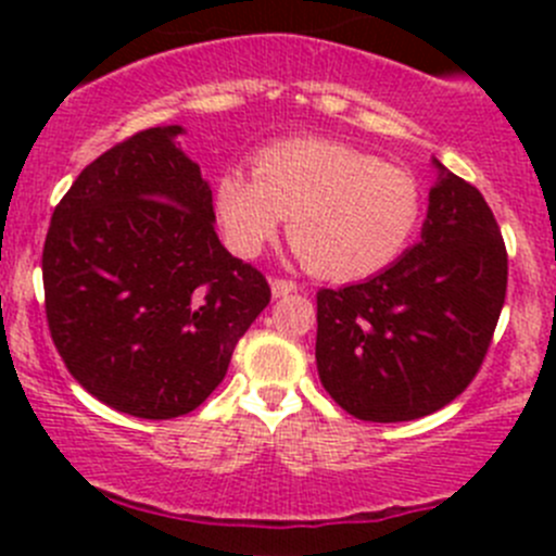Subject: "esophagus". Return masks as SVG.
I'll return each instance as SVG.
<instances>
[{"mask_svg":"<svg viewBox=\"0 0 556 556\" xmlns=\"http://www.w3.org/2000/svg\"><path fill=\"white\" fill-rule=\"evenodd\" d=\"M299 290V285L290 282V279H271V293L274 299H282V295H290Z\"/></svg>","mask_w":556,"mask_h":556,"instance_id":"34e87169","label":"esophagus"}]
</instances>
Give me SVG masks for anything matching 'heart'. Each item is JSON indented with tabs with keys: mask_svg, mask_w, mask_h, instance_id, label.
Masks as SVG:
<instances>
[{
	"mask_svg": "<svg viewBox=\"0 0 556 556\" xmlns=\"http://www.w3.org/2000/svg\"><path fill=\"white\" fill-rule=\"evenodd\" d=\"M212 210L228 250L257 257L290 217V239L314 274L363 279L403 255L422 215L417 179L330 139H288L255 155V174L226 169Z\"/></svg>",
	"mask_w": 556,
	"mask_h": 556,
	"instance_id": "1",
	"label": "heart"
}]
</instances>
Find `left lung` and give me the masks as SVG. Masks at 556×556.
Returning a JSON list of instances; mask_svg holds the SVG:
<instances>
[{"label": "left lung", "instance_id": "left-lung-1", "mask_svg": "<svg viewBox=\"0 0 556 556\" xmlns=\"http://www.w3.org/2000/svg\"><path fill=\"white\" fill-rule=\"evenodd\" d=\"M419 242L357 285L317 293L319 382L352 417L408 422L452 403L479 371L508 257L484 195L433 159Z\"/></svg>", "mask_w": 556, "mask_h": 556}]
</instances>
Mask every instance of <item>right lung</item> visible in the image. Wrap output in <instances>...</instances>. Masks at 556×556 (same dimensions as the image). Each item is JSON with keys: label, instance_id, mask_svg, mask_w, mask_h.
Instances as JSON below:
<instances>
[{"label": "right lung", "instance_id": "1", "mask_svg": "<svg viewBox=\"0 0 556 556\" xmlns=\"http://www.w3.org/2000/svg\"><path fill=\"white\" fill-rule=\"evenodd\" d=\"M179 134L148 128L86 166L42 250L55 350L93 397L139 419L201 406L271 301L217 239L210 182Z\"/></svg>", "mask_w": 556, "mask_h": 556}]
</instances>
